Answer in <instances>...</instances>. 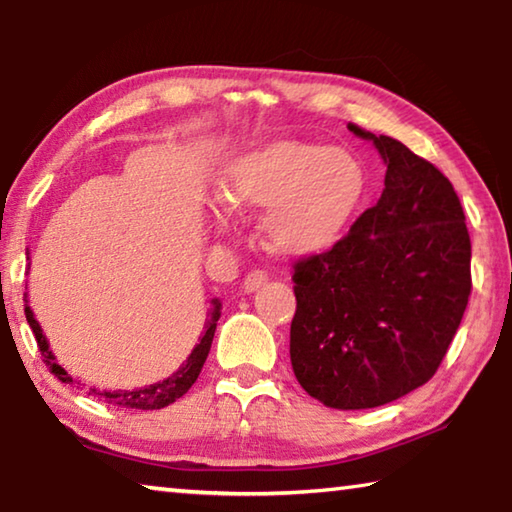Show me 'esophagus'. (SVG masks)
<instances>
[{
    "label": "esophagus",
    "mask_w": 512,
    "mask_h": 512,
    "mask_svg": "<svg viewBox=\"0 0 512 512\" xmlns=\"http://www.w3.org/2000/svg\"><path fill=\"white\" fill-rule=\"evenodd\" d=\"M266 280H268V273L262 271V268H255V271H250V273L246 275L244 291H246V293H253V291H257L259 287H262V284H264Z\"/></svg>",
    "instance_id": "34e87169"
}]
</instances>
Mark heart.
<instances>
[{
	"label": "heart",
	"instance_id": "1",
	"mask_svg": "<svg viewBox=\"0 0 512 512\" xmlns=\"http://www.w3.org/2000/svg\"><path fill=\"white\" fill-rule=\"evenodd\" d=\"M366 194V169L341 146L264 144L223 169L216 198L230 212L262 210L275 253L305 257L339 241Z\"/></svg>",
	"mask_w": 512,
	"mask_h": 512
}]
</instances>
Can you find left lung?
Returning a JSON list of instances; mask_svg holds the SVG:
<instances>
[{"label":"left lung","mask_w":512,"mask_h":512,"mask_svg":"<svg viewBox=\"0 0 512 512\" xmlns=\"http://www.w3.org/2000/svg\"><path fill=\"white\" fill-rule=\"evenodd\" d=\"M348 128L379 151L384 192L332 248L298 259L291 320L296 379L343 411L427 384L472 291V244L452 183L393 137Z\"/></svg>","instance_id":"1"}]
</instances>
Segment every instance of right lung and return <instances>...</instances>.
Masks as SVG:
<instances>
[{
    "instance_id": "obj_1",
    "label": "right lung",
    "mask_w": 512,
    "mask_h": 512,
    "mask_svg": "<svg viewBox=\"0 0 512 512\" xmlns=\"http://www.w3.org/2000/svg\"><path fill=\"white\" fill-rule=\"evenodd\" d=\"M212 305H214L212 316L205 320V334L201 336V341L196 343V348L192 350V354H189L187 361L176 372H173L171 377L162 379L153 386L135 388V391H97V388H90L88 395L99 397V400H103L106 404L121 406V409H142V411L164 409V406L176 402L178 397H183L189 391V388H192V384L198 379V375H201L203 363H205L207 354H210V348H212L216 320H219V316H221V302L212 300ZM24 314H27V323L33 329V336H36L38 348L42 352V357H45L47 368L54 372V375L60 381H63V384H74L72 375H67V370L56 363V357L51 354L45 334H42L38 320H36V316H33V311H31L29 305L24 307Z\"/></svg>"
}]
</instances>
